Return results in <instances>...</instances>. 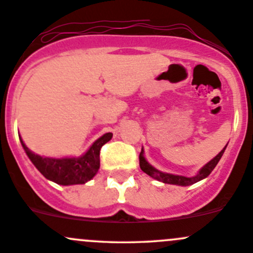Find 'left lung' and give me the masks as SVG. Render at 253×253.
I'll return each instance as SVG.
<instances>
[{
	"label": "left lung",
	"instance_id": "1",
	"mask_svg": "<svg viewBox=\"0 0 253 253\" xmlns=\"http://www.w3.org/2000/svg\"><path fill=\"white\" fill-rule=\"evenodd\" d=\"M225 148H224V149L221 150V152L219 153L215 158H213V159H211L208 164H206L205 167L200 170V172H198L196 176H193V177H185V176L171 175V174H167V172L159 171V170H157L155 168H153L150 164H148V162L144 159V157H143V149H142L141 154H139V167H141L142 171H144L145 174L149 175L150 177L155 178V180H158V181H162V182H164V183H171V185H178V186L193 185V183L203 180V178L207 177V176L213 171V169L216 167V164L219 163V160H220V158H221V155H223Z\"/></svg>",
	"mask_w": 253,
	"mask_h": 253
}]
</instances>
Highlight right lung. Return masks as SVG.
<instances>
[{"label": "right lung", "instance_id": "right-lung-1", "mask_svg": "<svg viewBox=\"0 0 253 253\" xmlns=\"http://www.w3.org/2000/svg\"><path fill=\"white\" fill-rule=\"evenodd\" d=\"M112 133H105L103 137L96 139L93 143L88 152L79 158H62V159H53V158H42L40 155L30 152L29 148L24 144L20 138L25 153L32 160L38 170L45 177L58 185H78L85 183L91 180L98 172L100 168V149L105 143L111 139Z\"/></svg>", "mask_w": 253, "mask_h": 253}]
</instances>
